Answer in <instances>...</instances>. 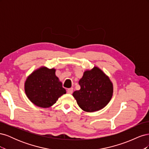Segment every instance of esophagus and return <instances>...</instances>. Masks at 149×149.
<instances>
[{"label": "esophagus", "mask_w": 149, "mask_h": 149, "mask_svg": "<svg viewBox=\"0 0 149 149\" xmlns=\"http://www.w3.org/2000/svg\"><path fill=\"white\" fill-rule=\"evenodd\" d=\"M73 88H68L67 89V93H69V94H71L72 93H73Z\"/></svg>", "instance_id": "1"}]
</instances>
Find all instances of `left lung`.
<instances>
[{
  "label": "left lung",
  "instance_id": "left-lung-1",
  "mask_svg": "<svg viewBox=\"0 0 149 149\" xmlns=\"http://www.w3.org/2000/svg\"><path fill=\"white\" fill-rule=\"evenodd\" d=\"M79 84L80 89L74 91L73 96L78 106L86 112L102 109L109 103L113 93L109 78L97 67L86 71Z\"/></svg>",
  "mask_w": 149,
  "mask_h": 149
}]
</instances>
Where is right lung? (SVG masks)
<instances>
[{"label": "right lung", "mask_w": 149, "mask_h": 149, "mask_svg": "<svg viewBox=\"0 0 149 149\" xmlns=\"http://www.w3.org/2000/svg\"><path fill=\"white\" fill-rule=\"evenodd\" d=\"M25 91L29 100L36 106L49 107L66 93L55 75V69L40 68L31 73L25 83Z\"/></svg>", "instance_id": "1"}]
</instances>
